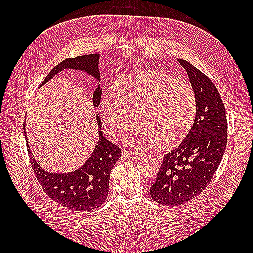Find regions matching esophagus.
Returning a JSON list of instances; mask_svg holds the SVG:
<instances>
[{"instance_id":"esophagus-1","label":"esophagus","mask_w":253,"mask_h":253,"mask_svg":"<svg viewBox=\"0 0 253 253\" xmlns=\"http://www.w3.org/2000/svg\"><path fill=\"white\" fill-rule=\"evenodd\" d=\"M122 157L123 158H130V159H138L139 154L135 153V152H128L124 150V151L122 152Z\"/></svg>"}]
</instances>
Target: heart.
Returning <instances> with one entry per match:
<instances>
[{
	"instance_id": "heart-1",
	"label": "heart",
	"mask_w": 253,
	"mask_h": 253,
	"mask_svg": "<svg viewBox=\"0 0 253 253\" xmlns=\"http://www.w3.org/2000/svg\"><path fill=\"white\" fill-rule=\"evenodd\" d=\"M117 94H105L100 113L106 129L120 139L130 129L136 115L138 126L129 146L144 150L169 147L180 141L191 127L196 113L192 85L160 71L127 75L117 83Z\"/></svg>"
}]
</instances>
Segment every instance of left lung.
Segmentation results:
<instances>
[{"label":"left lung","instance_id":"obj_1","mask_svg":"<svg viewBox=\"0 0 253 253\" xmlns=\"http://www.w3.org/2000/svg\"><path fill=\"white\" fill-rule=\"evenodd\" d=\"M196 94L190 131L166 153L150 195L160 204L176 207L199 196L212 180L227 146L225 106L215 84L189 62L177 58Z\"/></svg>","mask_w":253,"mask_h":253}]
</instances>
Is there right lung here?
<instances>
[{"label": "right lung", "instance_id": "obj_1", "mask_svg": "<svg viewBox=\"0 0 253 253\" xmlns=\"http://www.w3.org/2000/svg\"><path fill=\"white\" fill-rule=\"evenodd\" d=\"M99 61V54L66 58L52 69L39 88L55 75L66 69L83 72L96 80V87L93 89L92 93V104L94 107H98L102 95ZM95 118L98 124V142L94 146L90 158L85 160L80 168L68 173H54V171H47L42 168L35 160L26 136L27 149H28L32 169L43 190L53 200L75 211H91L99 208L105 201L109 192L111 170L122 155L118 147L103 136L102 122L99 115H95ZM24 132L26 135V120L24 122Z\"/></svg>", "mask_w": 253, "mask_h": 253}]
</instances>
